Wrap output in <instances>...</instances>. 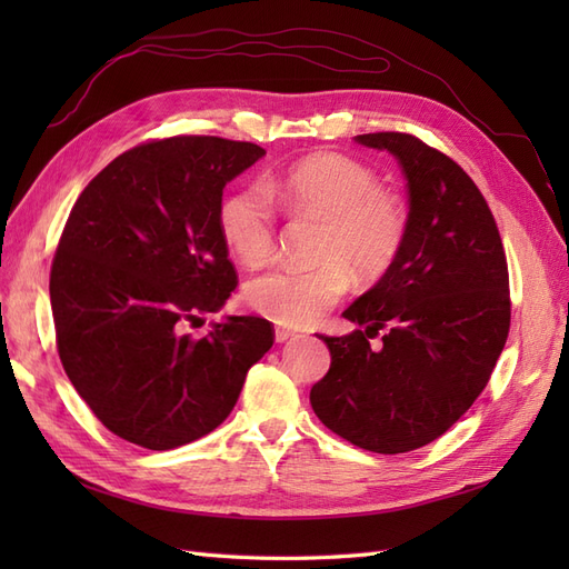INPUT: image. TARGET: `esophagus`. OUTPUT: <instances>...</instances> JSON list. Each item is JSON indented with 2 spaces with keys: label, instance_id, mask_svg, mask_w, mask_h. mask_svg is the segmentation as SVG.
I'll use <instances>...</instances> for the list:
<instances>
[{
  "label": "esophagus",
  "instance_id": "34e87169",
  "mask_svg": "<svg viewBox=\"0 0 569 569\" xmlns=\"http://www.w3.org/2000/svg\"><path fill=\"white\" fill-rule=\"evenodd\" d=\"M295 337H297V332L287 330V327H274V341H278V343H284V341L295 339Z\"/></svg>",
  "mask_w": 569,
  "mask_h": 569
}]
</instances>
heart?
<instances>
[{"instance_id":"heart-1","label":"heart","mask_w":569,"mask_h":569,"mask_svg":"<svg viewBox=\"0 0 569 569\" xmlns=\"http://www.w3.org/2000/svg\"><path fill=\"white\" fill-rule=\"evenodd\" d=\"M272 199L291 216L325 218L320 266H278L244 287L247 303L274 322H316L351 287L385 274L399 256L408 218L401 199L377 187L372 170L341 153H313L289 168L239 187L220 203L218 228L244 266H261L274 247Z\"/></svg>"}]
</instances>
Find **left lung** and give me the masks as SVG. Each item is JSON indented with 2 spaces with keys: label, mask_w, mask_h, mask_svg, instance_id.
Instances as JSON below:
<instances>
[{
  "label": "left lung",
  "mask_w": 569,
  "mask_h": 569,
  "mask_svg": "<svg viewBox=\"0 0 569 569\" xmlns=\"http://www.w3.org/2000/svg\"><path fill=\"white\" fill-rule=\"evenodd\" d=\"M356 142L399 161L408 228L380 282L343 311L360 330L320 337L332 363L311 406L341 439L393 456L441 437L487 387L510 330L508 263L485 197L456 161L403 132ZM380 329L375 352L367 339Z\"/></svg>",
  "instance_id": "8db88e82"
}]
</instances>
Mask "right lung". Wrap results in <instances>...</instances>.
<instances>
[{
	"label": "right lung",
	"mask_w": 569,
	"mask_h": 569,
	"mask_svg": "<svg viewBox=\"0 0 569 569\" xmlns=\"http://www.w3.org/2000/svg\"><path fill=\"white\" fill-rule=\"evenodd\" d=\"M263 157L220 137L149 142L113 159L68 216L49 278L59 358L116 437L168 451L213 432L272 347L253 316L184 332L237 287L222 189Z\"/></svg>",
	"instance_id": "1"
}]
</instances>
